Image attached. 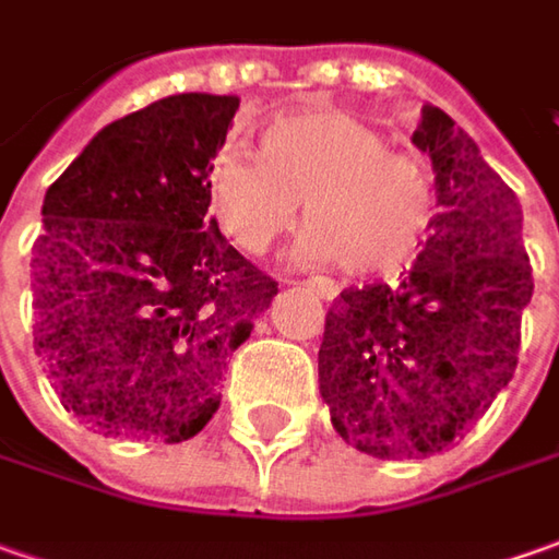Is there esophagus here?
Returning a JSON list of instances; mask_svg holds the SVG:
<instances>
[{"mask_svg": "<svg viewBox=\"0 0 559 559\" xmlns=\"http://www.w3.org/2000/svg\"><path fill=\"white\" fill-rule=\"evenodd\" d=\"M306 284H309V287H312V290H316L321 299H334L340 294V287L331 278H318L316 275V278H309Z\"/></svg>", "mask_w": 559, "mask_h": 559, "instance_id": "esophagus-1", "label": "esophagus"}]
</instances>
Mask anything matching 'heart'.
Here are the masks:
<instances>
[{
    "mask_svg": "<svg viewBox=\"0 0 559 559\" xmlns=\"http://www.w3.org/2000/svg\"><path fill=\"white\" fill-rule=\"evenodd\" d=\"M210 210L222 235L260 257L297 222L299 253L346 275L395 272L433 222L427 166L390 154L386 139L349 114H284L262 129L260 157L225 147L210 166Z\"/></svg>",
    "mask_w": 559,
    "mask_h": 559,
    "instance_id": "heart-1",
    "label": "heart"
}]
</instances>
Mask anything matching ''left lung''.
<instances>
[{
	"mask_svg": "<svg viewBox=\"0 0 559 559\" xmlns=\"http://www.w3.org/2000/svg\"><path fill=\"white\" fill-rule=\"evenodd\" d=\"M412 142L433 160L430 238L399 287L343 290L318 349L334 430L380 461L464 439L516 371L532 299L516 194L445 110L420 107Z\"/></svg>",
	"mask_w": 559,
	"mask_h": 559,
	"instance_id": "obj_1",
	"label": "left lung"
}]
</instances>
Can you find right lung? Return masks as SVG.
Returning <instances> with one entry per match:
<instances>
[{
	"label": "right lung",
	"mask_w": 559,
	"mask_h": 559,
	"mask_svg": "<svg viewBox=\"0 0 559 559\" xmlns=\"http://www.w3.org/2000/svg\"><path fill=\"white\" fill-rule=\"evenodd\" d=\"M238 95L182 92L107 123L43 201L33 349L61 405L105 436L185 442L278 284L222 238L210 160Z\"/></svg>",
	"instance_id": "add662e5"
}]
</instances>
